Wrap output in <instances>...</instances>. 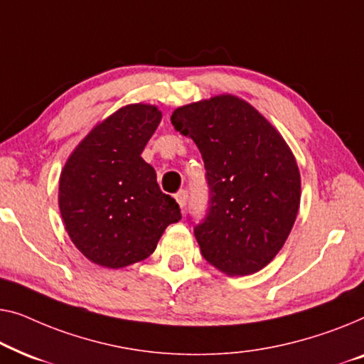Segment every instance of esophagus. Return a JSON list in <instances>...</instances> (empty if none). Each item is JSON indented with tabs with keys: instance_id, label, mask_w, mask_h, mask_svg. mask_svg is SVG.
Wrapping results in <instances>:
<instances>
[{
	"instance_id": "esophagus-1",
	"label": "esophagus",
	"mask_w": 364,
	"mask_h": 364,
	"mask_svg": "<svg viewBox=\"0 0 364 364\" xmlns=\"http://www.w3.org/2000/svg\"><path fill=\"white\" fill-rule=\"evenodd\" d=\"M176 201L178 204H180V208L183 209L184 206H186V201H188V191H184V189H181V191L176 193Z\"/></svg>"
}]
</instances>
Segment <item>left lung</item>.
<instances>
[{"instance_id": "1", "label": "left lung", "mask_w": 364, "mask_h": 364, "mask_svg": "<svg viewBox=\"0 0 364 364\" xmlns=\"http://www.w3.org/2000/svg\"><path fill=\"white\" fill-rule=\"evenodd\" d=\"M171 124L201 151L209 203L194 226L203 257L228 275L264 269L294 228L300 171L282 135L235 95L183 105Z\"/></svg>"}]
</instances>
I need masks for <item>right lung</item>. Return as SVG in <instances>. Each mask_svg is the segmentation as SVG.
<instances>
[{"mask_svg":"<svg viewBox=\"0 0 364 364\" xmlns=\"http://www.w3.org/2000/svg\"><path fill=\"white\" fill-rule=\"evenodd\" d=\"M161 122L155 105L122 107L90 130L59 180L70 240L90 262L122 269L150 257L180 206L156 183L141 151Z\"/></svg>","mask_w":364,"mask_h":364,"instance_id":"1","label":"right lung"}]
</instances>
